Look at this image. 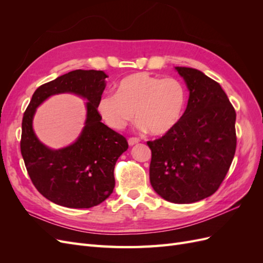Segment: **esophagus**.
<instances>
[{"mask_svg": "<svg viewBox=\"0 0 263 263\" xmlns=\"http://www.w3.org/2000/svg\"><path fill=\"white\" fill-rule=\"evenodd\" d=\"M139 142V139L138 138H129L128 139V145L132 147V146H134V145H136V144H138Z\"/></svg>", "mask_w": 263, "mask_h": 263, "instance_id": "1", "label": "esophagus"}]
</instances>
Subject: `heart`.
Returning <instances> with one entry per match:
<instances>
[{
	"instance_id": "heart-1",
	"label": "heart",
	"mask_w": 263,
	"mask_h": 263,
	"mask_svg": "<svg viewBox=\"0 0 263 263\" xmlns=\"http://www.w3.org/2000/svg\"><path fill=\"white\" fill-rule=\"evenodd\" d=\"M186 100L185 86L178 79L138 72L122 79L116 93L103 95L97 108L103 122L112 129H124L136 112L140 129L162 136L180 123Z\"/></svg>"
}]
</instances>
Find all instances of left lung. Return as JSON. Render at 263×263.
Here are the masks:
<instances>
[{
	"mask_svg": "<svg viewBox=\"0 0 263 263\" xmlns=\"http://www.w3.org/2000/svg\"><path fill=\"white\" fill-rule=\"evenodd\" d=\"M189 90L180 123L147 144L151 186L163 200L191 204L211 196L236 151V112L219 83L193 68L176 67Z\"/></svg>",
	"mask_w": 263,
	"mask_h": 263,
	"instance_id": "1",
	"label": "left lung"
}]
</instances>
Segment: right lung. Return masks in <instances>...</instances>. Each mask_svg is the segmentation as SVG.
Here are the masks:
<instances>
[{
  "label": "right lung",
  "mask_w": 263,
  "mask_h": 263,
  "mask_svg": "<svg viewBox=\"0 0 263 263\" xmlns=\"http://www.w3.org/2000/svg\"><path fill=\"white\" fill-rule=\"evenodd\" d=\"M106 78L103 71H71L39 86L24 113L21 140L24 162L38 192L54 204L90 209L113 193L115 163L128 144L122 135L103 124L98 113ZM63 92L87 101L86 122L72 144L52 149L37 139L32 121L39 105L52 95Z\"/></svg>",
  "instance_id": "obj_1"
}]
</instances>
